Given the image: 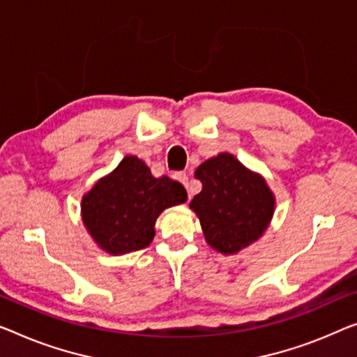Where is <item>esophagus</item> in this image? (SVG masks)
Here are the masks:
<instances>
[{
  "label": "esophagus",
  "mask_w": 357,
  "mask_h": 357,
  "mask_svg": "<svg viewBox=\"0 0 357 357\" xmlns=\"http://www.w3.org/2000/svg\"><path fill=\"white\" fill-rule=\"evenodd\" d=\"M174 179L179 181V183L183 184L184 188L189 190V183H188L189 179H188V174H185V173H176V174H174ZM189 194H190V190H189Z\"/></svg>",
  "instance_id": "esophagus-1"
}]
</instances>
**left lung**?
I'll return each instance as SVG.
<instances>
[{
  "label": "left lung",
  "mask_w": 357,
  "mask_h": 357,
  "mask_svg": "<svg viewBox=\"0 0 357 357\" xmlns=\"http://www.w3.org/2000/svg\"><path fill=\"white\" fill-rule=\"evenodd\" d=\"M194 176L202 183V190L189 206L199 216L211 248L232 255L263 236L275 206L263 176L227 152L202 163Z\"/></svg>",
  "instance_id": "left-lung-1"
}]
</instances>
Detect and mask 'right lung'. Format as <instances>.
I'll use <instances>...</instances> for the list:
<instances>
[{"mask_svg": "<svg viewBox=\"0 0 357 357\" xmlns=\"http://www.w3.org/2000/svg\"><path fill=\"white\" fill-rule=\"evenodd\" d=\"M185 200L183 184L168 176L153 178L144 162L126 155L83 197L82 215L100 248L123 255L146 248L155 236L158 215Z\"/></svg>", "mask_w": 357, "mask_h": 357, "instance_id": "1", "label": "right lung"}]
</instances>
